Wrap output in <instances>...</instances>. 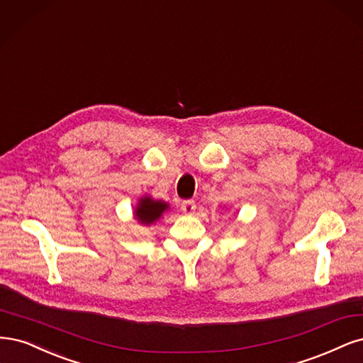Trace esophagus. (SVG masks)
<instances>
[{
  "label": "esophagus",
  "mask_w": 363,
  "mask_h": 363,
  "mask_svg": "<svg viewBox=\"0 0 363 363\" xmlns=\"http://www.w3.org/2000/svg\"><path fill=\"white\" fill-rule=\"evenodd\" d=\"M181 209H182V213L190 216L196 211V202L194 201H185V202L181 203Z\"/></svg>",
  "instance_id": "esophagus-1"
}]
</instances>
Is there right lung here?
<instances>
[{"label": "right lung", "mask_w": 363, "mask_h": 363, "mask_svg": "<svg viewBox=\"0 0 363 363\" xmlns=\"http://www.w3.org/2000/svg\"><path fill=\"white\" fill-rule=\"evenodd\" d=\"M170 209V205L161 199H154L149 194H145L138 199V202L134 208V218L138 221L140 225H154L158 221L164 213Z\"/></svg>", "instance_id": "add662e5"}]
</instances>
